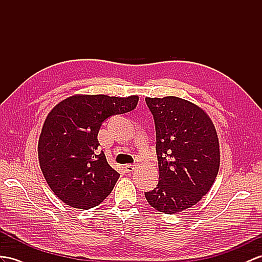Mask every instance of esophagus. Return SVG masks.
I'll list each match as a JSON object with an SVG mask.
<instances>
[{"instance_id":"esophagus-1","label":"esophagus","mask_w":262,"mask_h":262,"mask_svg":"<svg viewBox=\"0 0 262 262\" xmlns=\"http://www.w3.org/2000/svg\"><path fill=\"white\" fill-rule=\"evenodd\" d=\"M135 167H136V165L128 164V165H126V166H125V170H126L127 172H130V171H133L134 169H135Z\"/></svg>"}]
</instances>
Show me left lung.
I'll return each mask as SVG.
<instances>
[{"mask_svg": "<svg viewBox=\"0 0 262 262\" xmlns=\"http://www.w3.org/2000/svg\"><path fill=\"white\" fill-rule=\"evenodd\" d=\"M156 128L159 182L145 192L148 204L164 213L196 205L209 191L220 164L216 128L207 114L188 100L146 97Z\"/></svg>", "mask_w": 262, "mask_h": 262, "instance_id": "8db88e82", "label": "left lung"}]
</instances>
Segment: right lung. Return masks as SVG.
<instances>
[{
    "label": "right lung",
    "mask_w": 262,
    "mask_h": 262,
    "mask_svg": "<svg viewBox=\"0 0 262 262\" xmlns=\"http://www.w3.org/2000/svg\"><path fill=\"white\" fill-rule=\"evenodd\" d=\"M138 96L75 95L58 103L46 117L38 139V160L53 192L78 209L98 206L112 192L119 173L98 151L105 120L137 106Z\"/></svg>",
    "instance_id": "1"
}]
</instances>
